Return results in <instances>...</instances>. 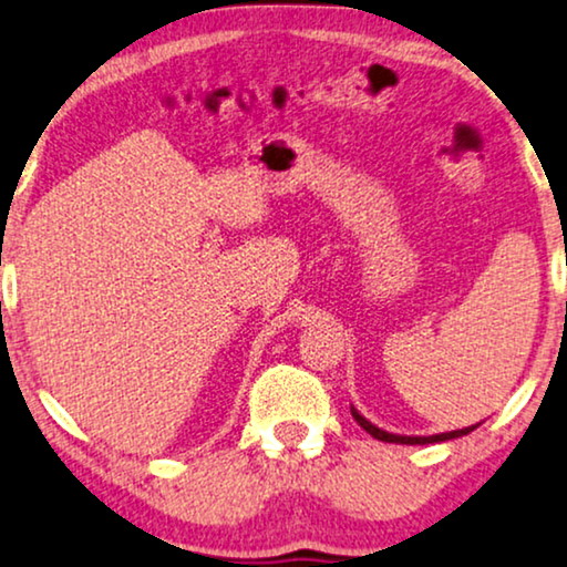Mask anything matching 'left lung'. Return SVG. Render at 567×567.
Here are the masks:
<instances>
[{
    "instance_id": "1",
    "label": "left lung",
    "mask_w": 567,
    "mask_h": 567,
    "mask_svg": "<svg viewBox=\"0 0 567 567\" xmlns=\"http://www.w3.org/2000/svg\"><path fill=\"white\" fill-rule=\"evenodd\" d=\"M352 417L358 421L362 429H365L370 436L379 439V442H389V444H436V442H450V439H457V436H465V433H471L476 425H467V429H457V431H450V433H433V436H402V433H389L379 429V425H373L368 421V417H362L358 410L352 408Z\"/></svg>"
}]
</instances>
